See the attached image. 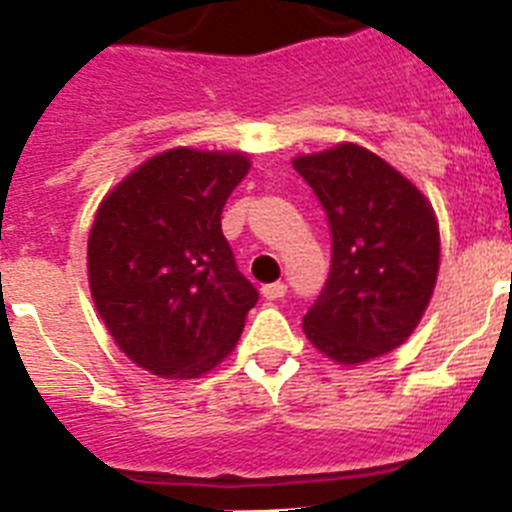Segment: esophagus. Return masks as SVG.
<instances>
[{"mask_svg":"<svg viewBox=\"0 0 512 512\" xmlns=\"http://www.w3.org/2000/svg\"><path fill=\"white\" fill-rule=\"evenodd\" d=\"M261 295H264V300H269V302L282 300V297L287 295V284H284V282L266 284V287H261Z\"/></svg>","mask_w":512,"mask_h":512,"instance_id":"1","label":"esophagus"}]
</instances>
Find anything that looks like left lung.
<instances>
[{"label":"left lung","instance_id":"left-lung-1","mask_svg":"<svg viewBox=\"0 0 512 512\" xmlns=\"http://www.w3.org/2000/svg\"><path fill=\"white\" fill-rule=\"evenodd\" d=\"M330 225V274L302 318L305 336L338 364L402 346L423 318L438 277L433 207L377 153L341 143L295 158Z\"/></svg>","mask_w":512,"mask_h":512}]
</instances>
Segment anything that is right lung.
<instances>
[{
	"mask_svg": "<svg viewBox=\"0 0 512 512\" xmlns=\"http://www.w3.org/2000/svg\"><path fill=\"white\" fill-rule=\"evenodd\" d=\"M243 153L171 148L125 176L89 233V287L120 351L146 372L194 379L233 351L259 292L220 228Z\"/></svg>",
	"mask_w": 512,
	"mask_h": 512,
	"instance_id": "add662e5",
	"label": "right lung"
}]
</instances>
